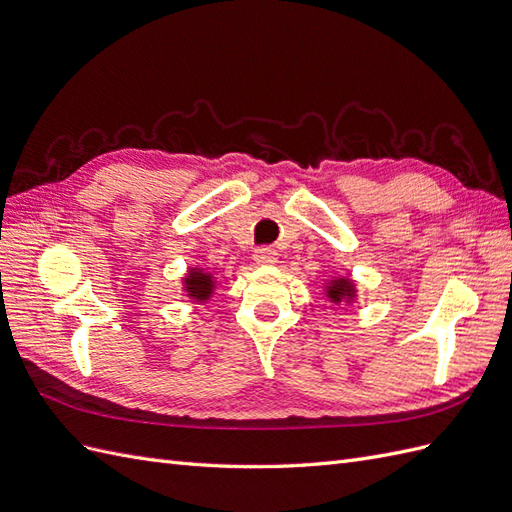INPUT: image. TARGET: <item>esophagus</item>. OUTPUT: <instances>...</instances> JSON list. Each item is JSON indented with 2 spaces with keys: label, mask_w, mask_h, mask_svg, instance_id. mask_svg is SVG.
<instances>
[{
  "label": "esophagus",
  "mask_w": 512,
  "mask_h": 512,
  "mask_svg": "<svg viewBox=\"0 0 512 512\" xmlns=\"http://www.w3.org/2000/svg\"><path fill=\"white\" fill-rule=\"evenodd\" d=\"M254 260L258 262V265H275V262H277V252L273 250V247L262 245V247H258V250L254 252Z\"/></svg>",
  "instance_id": "esophagus-1"
}]
</instances>
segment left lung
Masks as SVG:
<instances>
[{"instance_id":"obj_1","label":"left lung","mask_w":512,"mask_h":512,"mask_svg":"<svg viewBox=\"0 0 512 512\" xmlns=\"http://www.w3.org/2000/svg\"><path fill=\"white\" fill-rule=\"evenodd\" d=\"M327 297L333 303H339L344 299H352L354 297V286H352L350 280H346V277H339V280H333L331 286L327 288Z\"/></svg>"}]
</instances>
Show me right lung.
Wrapping results in <instances>:
<instances>
[{
  "instance_id": "right-lung-1",
  "label": "right lung",
  "mask_w": 512,
  "mask_h": 512,
  "mask_svg": "<svg viewBox=\"0 0 512 512\" xmlns=\"http://www.w3.org/2000/svg\"><path fill=\"white\" fill-rule=\"evenodd\" d=\"M185 290H188L190 297L194 299H209V294L213 290L211 275H205L203 271H190V275L185 277Z\"/></svg>"
}]
</instances>
